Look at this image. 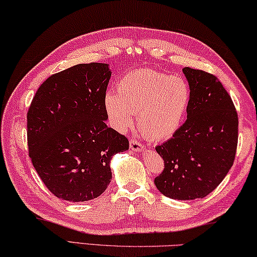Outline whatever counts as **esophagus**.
Masks as SVG:
<instances>
[{"label": "esophagus", "instance_id": "1", "mask_svg": "<svg viewBox=\"0 0 257 257\" xmlns=\"http://www.w3.org/2000/svg\"><path fill=\"white\" fill-rule=\"evenodd\" d=\"M130 149L133 151H137V152H141V151L144 150V145L141 143V142H138L137 140H134L132 138L130 140Z\"/></svg>", "mask_w": 257, "mask_h": 257}]
</instances>
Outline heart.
<instances>
[{
    "label": "heart",
    "mask_w": 257,
    "mask_h": 257,
    "mask_svg": "<svg viewBox=\"0 0 257 257\" xmlns=\"http://www.w3.org/2000/svg\"><path fill=\"white\" fill-rule=\"evenodd\" d=\"M191 98L190 85L182 76L137 70L121 77L117 92L105 93L104 109L114 129L125 132L133 127L134 114H137V125L143 136L162 141L181 128Z\"/></svg>",
    "instance_id": "obj_1"
}]
</instances>
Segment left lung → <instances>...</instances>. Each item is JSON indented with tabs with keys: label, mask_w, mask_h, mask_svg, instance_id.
Masks as SVG:
<instances>
[{
	"label": "left lung",
	"mask_w": 257,
	"mask_h": 257,
	"mask_svg": "<svg viewBox=\"0 0 257 257\" xmlns=\"http://www.w3.org/2000/svg\"><path fill=\"white\" fill-rule=\"evenodd\" d=\"M192 92L187 119L173 137L158 145L165 168L154 184L177 200L205 198L233 165L238 144V114L215 75L183 68Z\"/></svg>",
	"instance_id": "8db88e82"
}]
</instances>
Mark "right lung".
Instances as JSON below:
<instances>
[{
    "instance_id": "right-lung-1",
    "label": "right lung",
    "mask_w": 257,
    "mask_h": 257,
    "mask_svg": "<svg viewBox=\"0 0 257 257\" xmlns=\"http://www.w3.org/2000/svg\"><path fill=\"white\" fill-rule=\"evenodd\" d=\"M107 64H79L49 76L27 112L28 152L36 173L57 198L81 202L104 192L114 154L128 138L106 125Z\"/></svg>"
}]
</instances>
